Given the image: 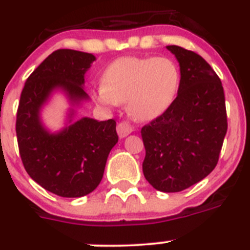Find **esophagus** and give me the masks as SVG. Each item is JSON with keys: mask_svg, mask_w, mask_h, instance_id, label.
Segmentation results:
<instances>
[{"mask_svg": "<svg viewBox=\"0 0 250 250\" xmlns=\"http://www.w3.org/2000/svg\"><path fill=\"white\" fill-rule=\"evenodd\" d=\"M132 131H134V126H132L131 124L126 123V121H123V123L118 125V134L120 138H125L129 134H131Z\"/></svg>", "mask_w": 250, "mask_h": 250, "instance_id": "34e87169", "label": "esophagus"}]
</instances>
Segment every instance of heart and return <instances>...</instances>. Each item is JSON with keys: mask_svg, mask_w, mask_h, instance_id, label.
Returning a JSON list of instances; mask_svg holds the SVG:
<instances>
[{"mask_svg": "<svg viewBox=\"0 0 250 250\" xmlns=\"http://www.w3.org/2000/svg\"><path fill=\"white\" fill-rule=\"evenodd\" d=\"M180 79L178 63L169 57H121L105 68L94 96L106 107L126 103L132 118L151 120L174 103Z\"/></svg>", "mask_w": 250, "mask_h": 250, "instance_id": "1", "label": "heart"}]
</instances>
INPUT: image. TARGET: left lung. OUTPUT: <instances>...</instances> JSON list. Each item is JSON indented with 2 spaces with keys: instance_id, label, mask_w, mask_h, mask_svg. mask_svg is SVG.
<instances>
[{
  "instance_id": "1",
  "label": "left lung",
  "mask_w": 250,
  "mask_h": 250,
  "mask_svg": "<svg viewBox=\"0 0 250 250\" xmlns=\"http://www.w3.org/2000/svg\"><path fill=\"white\" fill-rule=\"evenodd\" d=\"M180 66V87L169 109L143 126V173L156 190L176 193L211 173L228 130L224 90L200 55L167 46Z\"/></svg>"
}]
</instances>
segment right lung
I'll list each match as a JSON object with an SVG mask.
<instances>
[{"label": "right lung", "instance_id": "1", "mask_svg": "<svg viewBox=\"0 0 250 250\" xmlns=\"http://www.w3.org/2000/svg\"><path fill=\"white\" fill-rule=\"evenodd\" d=\"M94 61L87 52L54 51L28 76L20 98L16 135L22 164L37 184L63 198L87 195L100 184L107 156L119 140L116 121L83 118L51 134L41 123L40 110L55 89L65 91L72 105L87 100L83 86Z\"/></svg>", "mask_w": 250, "mask_h": 250}]
</instances>
